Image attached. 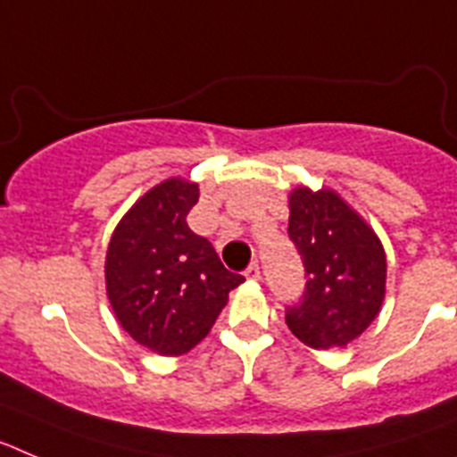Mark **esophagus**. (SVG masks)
Instances as JSON below:
<instances>
[{
  "mask_svg": "<svg viewBox=\"0 0 457 457\" xmlns=\"http://www.w3.org/2000/svg\"><path fill=\"white\" fill-rule=\"evenodd\" d=\"M245 277L252 278V281H258V278H261V265H258V261H253V263L245 270Z\"/></svg>",
  "mask_w": 457,
  "mask_h": 457,
  "instance_id": "34e87169",
  "label": "esophagus"
}]
</instances>
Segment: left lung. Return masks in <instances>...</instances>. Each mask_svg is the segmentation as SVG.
<instances>
[{"label": "left lung", "mask_w": 457, "mask_h": 457, "mask_svg": "<svg viewBox=\"0 0 457 457\" xmlns=\"http://www.w3.org/2000/svg\"><path fill=\"white\" fill-rule=\"evenodd\" d=\"M288 237L306 284L286 306V325L316 350L348 345L385 300L386 258L378 236L334 192L300 187L290 194Z\"/></svg>", "instance_id": "obj_1"}]
</instances>
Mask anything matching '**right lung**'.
<instances>
[{
	"instance_id": "obj_1",
	"label": "right lung",
	"mask_w": 457,
	"mask_h": 457,
	"mask_svg": "<svg viewBox=\"0 0 457 457\" xmlns=\"http://www.w3.org/2000/svg\"><path fill=\"white\" fill-rule=\"evenodd\" d=\"M199 185L171 179L144 194L107 249V295L120 327L160 354H183L212 329L228 293L245 281L189 228Z\"/></svg>"
}]
</instances>
